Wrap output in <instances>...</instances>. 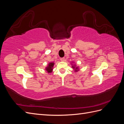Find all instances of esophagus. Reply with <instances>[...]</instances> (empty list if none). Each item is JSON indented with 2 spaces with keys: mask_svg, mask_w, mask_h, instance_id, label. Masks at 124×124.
Wrapping results in <instances>:
<instances>
[{
  "mask_svg": "<svg viewBox=\"0 0 124 124\" xmlns=\"http://www.w3.org/2000/svg\"><path fill=\"white\" fill-rule=\"evenodd\" d=\"M61 61L62 62H63L65 61V58L64 57H62V58H61Z\"/></svg>",
  "mask_w": 124,
  "mask_h": 124,
  "instance_id": "obj_1",
  "label": "esophagus"
}]
</instances>
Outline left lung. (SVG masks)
I'll return each mask as SVG.
<instances>
[{"mask_svg":"<svg viewBox=\"0 0 124 124\" xmlns=\"http://www.w3.org/2000/svg\"><path fill=\"white\" fill-rule=\"evenodd\" d=\"M72 68L74 69V68H75V67H73V66H72ZM76 70H76V71H78V70H77V69H78L77 67H76Z\"/></svg>","mask_w":124,"mask_h":124,"instance_id":"obj_1","label":"left lung"}]
</instances>
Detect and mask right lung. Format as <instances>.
<instances>
[{"label": "right lung", "mask_w": 124, "mask_h": 124, "mask_svg": "<svg viewBox=\"0 0 124 124\" xmlns=\"http://www.w3.org/2000/svg\"><path fill=\"white\" fill-rule=\"evenodd\" d=\"M54 62H50L48 64V66L46 68V70L48 73H51L52 72V70H53V67L54 66Z\"/></svg>", "instance_id": "obj_1"}]
</instances>
